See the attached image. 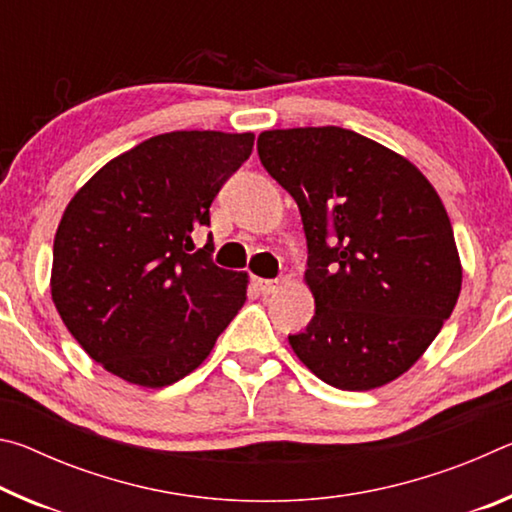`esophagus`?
<instances>
[{"instance_id": "1", "label": "esophagus", "mask_w": 512, "mask_h": 512, "mask_svg": "<svg viewBox=\"0 0 512 512\" xmlns=\"http://www.w3.org/2000/svg\"><path fill=\"white\" fill-rule=\"evenodd\" d=\"M253 284H255V289L262 293V296H271V293H277L282 289L280 280H262V277H255Z\"/></svg>"}]
</instances>
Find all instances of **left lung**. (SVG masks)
Segmentation results:
<instances>
[{
  "label": "left lung",
  "mask_w": 512,
  "mask_h": 512,
  "mask_svg": "<svg viewBox=\"0 0 512 512\" xmlns=\"http://www.w3.org/2000/svg\"><path fill=\"white\" fill-rule=\"evenodd\" d=\"M298 203L316 314L291 350L325 384L372 391L404 375L452 316L463 268L443 201L404 155L348 128L257 137Z\"/></svg>",
  "instance_id": "1"
}]
</instances>
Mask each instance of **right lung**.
Returning a JSON list of instances; mask_svg holds the SVG:
<instances>
[{"mask_svg": "<svg viewBox=\"0 0 512 512\" xmlns=\"http://www.w3.org/2000/svg\"><path fill=\"white\" fill-rule=\"evenodd\" d=\"M253 144V133L155 135L103 164L67 203L51 300L112 375L144 388L183 379L244 307L248 273L216 266L210 244L189 250Z\"/></svg>", "mask_w": 512, "mask_h": 512, "instance_id": "obj_1", "label": "right lung"}]
</instances>
